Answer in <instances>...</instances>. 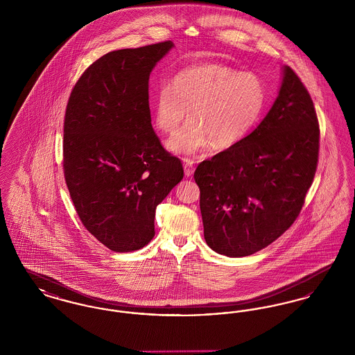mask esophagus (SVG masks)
<instances>
[{
  "instance_id": "1",
  "label": "esophagus",
  "mask_w": 355,
  "mask_h": 355,
  "mask_svg": "<svg viewBox=\"0 0 355 355\" xmlns=\"http://www.w3.org/2000/svg\"><path fill=\"white\" fill-rule=\"evenodd\" d=\"M184 169H185L186 177H190L194 173V161L191 159H184Z\"/></svg>"
}]
</instances>
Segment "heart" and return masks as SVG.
<instances>
[{"mask_svg":"<svg viewBox=\"0 0 355 355\" xmlns=\"http://www.w3.org/2000/svg\"><path fill=\"white\" fill-rule=\"evenodd\" d=\"M266 103V89L253 73L207 64L182 69L162 85L153 98L155 128L171 135V152L196 155L209 145L227 150L252 133Z\"/></svg>","mask_w":355,"mask_h":355,"instance_id":"1","label":"heart"}]
</instances>
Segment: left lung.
<instances>
[{
	"mask_svg": "<svg viewBox=\"0 0 355 355\" xmlns=\"http://www.w3.org/2000/svg\"><path fill=\"white\" fill-rule=\"evenodd\" d=\"M318 155L314 103L301 78L285 67L279 94L263 121L194 171L206 243L234 258L282 236L301 213Z\"/></svg>",
	"mask_w": 355,
	"mask_h": 355,
	"instance_id": "obj_1",
	"label": "left lung"
}]
</instances>
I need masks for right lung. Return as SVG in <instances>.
<instances>
[{"mask_svg": "<svg viewBox=\"0 0 355 355\" xmlns=\"http://www.w3.org/2000/svg\"><path fill=\"white\" fill-rule=\"evenodd\" d=\"M171 41L102 55L69 97L64 174L81 222L117 253L154 236L155 207L184 178L181 159L153 130L149 77Z\"/></svg>", "mask_w": 355, "mask_h": 355, "instance_id": "add662e5", "label": "right lung"}]
</instances>
